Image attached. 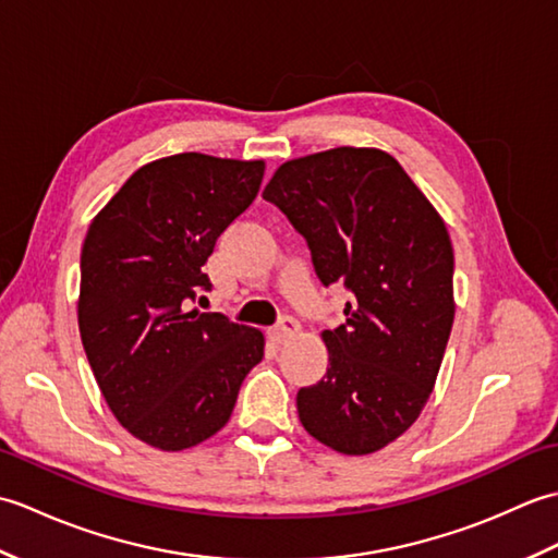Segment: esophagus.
Wrapping results in <instances>:
<instances>
[{"mask_svg": "<svg viewBox=\"0 0 558 558\" xmlns=\"http://www.w3.org/2000/svg\"><path fill=\"white\" fill-rule=\"evenodd\" d=\"M300 333V322L292 316H282L280 322L270 328V338L282 345V342H288L290 338H294Z\"/></svg>", "mask_w": 558, "mask_h": 558, "instance_id": "obj_1", "label": "esophagus"}]
</instances>
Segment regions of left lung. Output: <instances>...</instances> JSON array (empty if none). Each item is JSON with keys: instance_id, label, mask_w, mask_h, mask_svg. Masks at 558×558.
Masks as SVG:
<instances>
[{"instance_id": "1", "label": "left lung", "mask_w": 558, "mask_h": 558, "mask_svg": "<svg viewBox=\"0 0 558 558\" xmlns=\"http://www.w3.org/2000/svg\"><path fill=\"white\" fill-rule=\"evenodd\" d=\"M264 198L304 236L318 280L352 294L345 324L324 330L326 376L298 390L300 422L338 453H374L420 417L444 360L456 314L446 225L376 148L280 165Z\"/></svg>"}]
</instances>
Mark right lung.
Wrapping results in <instances>:
<instances>
[{
  "label": "right lung",
  "mask_w": 558,
  "mask_h": 558,
  "mask_svg": "<svg viewBox=\"0 0 558 558\" xmlns=\"http://www.w3.org/2000/svg\"><path fill=\"white\" fill-rule=\"evenodd\" d=\"M264 160L180 153L129 177L81 248L78 330L112 414L160 450L206 441L228 424L260 330L189 310L210 290L204 264L254 204Z\"/></svg>",
  "instance_id": "obj_1"
}]
</instances>
